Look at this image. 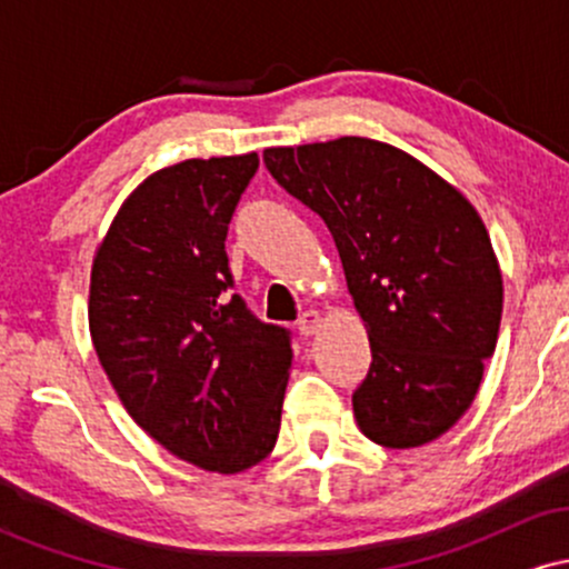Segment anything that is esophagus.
<instances>
[{
    "mask_svg": "<svg viewBox=\"0 0 569 569\" xmlns=\"http://www.w3.org/2000/svg\"><path fill=\"white\" fill-rule=\"evenodd\" d=\"M297 329H299V335H305V337L316 335V331L321 329V312H318V310L302 312V316H299V321H297Z\"/></svg>",
    "mask_w": 569,
    "mask_h": 569,
    "instance_id": "esophagus-1",
    "label": "esophagus"
}]
</instances>
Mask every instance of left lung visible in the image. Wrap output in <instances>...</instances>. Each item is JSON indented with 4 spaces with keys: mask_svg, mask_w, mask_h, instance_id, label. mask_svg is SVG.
Returning <instances> with one entry per match:
<instances>
[{
    "mask_svg": "<svg viewBox=\"0 0 569 569\" xmlns=\"http://www.w3.org/2000/svg\"><path fill=\"white\" fill-rule=\"evenodd\" d=\"M291 198L329 227L371 367L352 393L388 449L439 439L466 415L495 352L502 278L476 208L401 149L358 136L264 149Z\"/></svg>",
    "mask_w": 569,
    "mask_h": 569,
    "instance_id": "obj_1",
    "label": "left lung"
}]
</instances>
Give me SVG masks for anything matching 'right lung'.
<instances>
[{
    "label": "right lung",
    "mask_w": 569,
    "mask_h": 569,
    "mask_svg": "<svg viewBox=\"0 0 569 569\" xmlns=\"http://www.w3.org/2000/svg\"><path fill=\"white\" fill-rule=\"evenodd\" d=\"M257 154L184 160L130 192L96 253L90 337L122 407L168 452L238 473L272 452L291 331L248 310L224 240Z\"/></svg>",
    "instance_id": "right-lung-1"
}]
</instances>
